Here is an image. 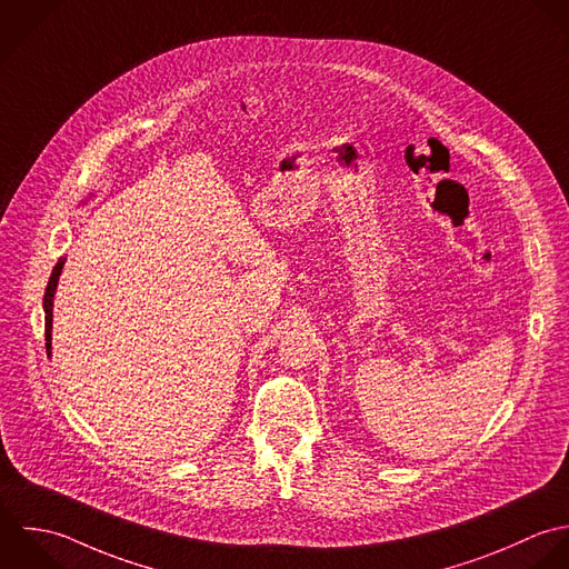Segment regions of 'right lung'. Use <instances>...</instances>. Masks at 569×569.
<instances>
[{"instance_id":"1","label":"right lung","mask_w":569,"mask_h":569,"mask_svg":"<svg viewBox=\"0 0 569 569\" xmlns=\"http://www.w3.org/2000/svg\"><path fill=\"white\" fill-rule=\"evenodd\" d=\"M63 269V260L57 262V267L50 273L48 287H46V296H43V311H46V351L50 356V329H52V298H54V289H57V280L61 276Z\"/></svg>"}]
</instances>
